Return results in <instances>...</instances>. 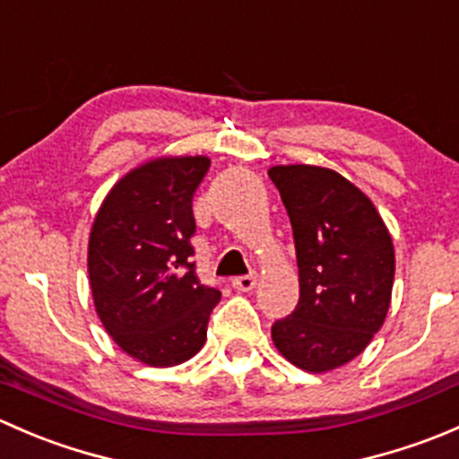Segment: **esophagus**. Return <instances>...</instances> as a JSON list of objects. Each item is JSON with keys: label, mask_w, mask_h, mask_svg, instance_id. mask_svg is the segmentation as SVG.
<instances>
[{"label": "esophagus", "mask_w": 459, "mask_h": 459, "mask_svg": "<svg viewBox=\"0 0 459 459\" xmlns=\"http://www.w3.org/2000/svg\"><path fill=\"white\" fill-rule=\"evenodd\" d=\"M255 284H257V277L253 275H239V277H233V286L238 290H244V293H247V290H253L255 289Z\"/></svg>", "instance_id": "1"}]
</instances>
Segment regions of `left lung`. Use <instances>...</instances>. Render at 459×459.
Here are the masks:
<instances>
[{"label":"left lung","mask_w":459,"mask_h":459,"mask_svg":"<svg viewBox=\"0 0 459 459\" xmlns=\"http://www.w3.org/2000/svg\"><path fill=\"white\" fill-rule=\"evenodd\" d=\"M299 268V302L271 328L295 367L324 373L358 358L391 304L395 253L373 202L322 166H273Z\"/></svg>","instance_id":"8db88e82"}]
</instances>
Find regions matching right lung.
<instances>
[{"label":"right lung","mask_w":459,"mask_h":459,"mask_svg":"<svg viewBox=\"0 0 459 459\" xmlns=\"http://www.w3.org/2000/svg\"><path fill=\"white\" fill-rule=\"evenodd\" d=\"M208 157H164L131 170L108 193L88 242L97 316L131 358L175 367L206 342L221 293L197 277L193 195Z\"/></svg>","instance_id":"obj_1"}]
</instances>
